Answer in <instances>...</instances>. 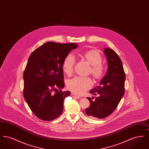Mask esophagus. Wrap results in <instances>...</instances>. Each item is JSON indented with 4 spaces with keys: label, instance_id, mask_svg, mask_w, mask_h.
Wrapping results in <instances>:
<instances>
[{
    "label": "esophagus",
    "instance_id": "1",
    "mask_svg": "<svg viewBox=\"0 0 149 149\" xmlns=\"http://www.w3.org/2000/svg\"><path fill=\"white\" fill-rule=\"evenodd\" d=\"M71 95L73 98H75V99H80V98H81L80 96H79L78 95L74 94V93H71Z\"/></svg>",
    "mask_w": 149,
    "mask_h": 149
}]
</instances>
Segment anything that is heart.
<instances>
[{
	"mask_svg": "<svg viewBox=\"0 0 149 149\" xmlns=\"http://www.w3.org/2000/svg\"><path fill=\"white\" fill-rule=\"evenodd\" d=\"M83 56L92 65L91 72L93 76L100 79L105 74V67L101 63L102 57L98 51L92 50L88 51L84 53ZM75 64V58L74 56L69 54L64 58L63 63V70L64 72L70 75L73 71ZM93 85L92 80L89 78L75 77L68 80L67 87L68 89L77 94H83L90 89Z\"/></svg>",
	"mask_w": 149,
	"mask_h": 149,
	"instance_id": "b5f03b06",
	"label": "heart"
}]
</instances>
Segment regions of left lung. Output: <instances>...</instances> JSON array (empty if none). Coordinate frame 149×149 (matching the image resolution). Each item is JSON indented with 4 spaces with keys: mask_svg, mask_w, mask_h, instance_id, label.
Returning <instances> with one entry per match:
<instances>
[{
    "mask_svg": "<svg viewBox=\"0 0 149 149\" xmlns=\"http://www.w3.org/2000/svg\"><path fill=\"white\" fill-rule=\"evenodd\" d=\"M108 63V69L100 85L92 89L90 93L98 94L93 101L88 97L91 105L85 109V113L90 117L102 119L113 112L125 93V73L120 57L112 49H104Z\"/></svg>",
    "mask_w": 149,
    "mask_h": 149,
    "instance_id": "left-lung-1",
    "label": "left lung"
}]
</instances>
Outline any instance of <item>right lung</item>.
Segmentation results:
<instances>
[{
	"mask_svg": "<svg viewBox=\"0 0 149 149\" xmlns=\"http://www.w3.org/2000/svg\"><path fill=\"white\" fill-rule=\"evenodd\" d=\"M77 47L75 43L48 42L29 57L23 73V95L38 118L52 120L63 113L64 99L70 94L61 90L65 85L63 63L71 50Z\"/></svg>",
	"mask_w": 149,
	"mask_h": 149,
	"instance_id": "1",
	"label": "right lung"
}]
</instances>
